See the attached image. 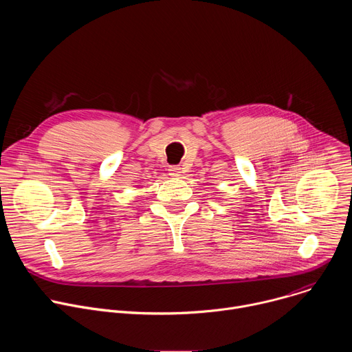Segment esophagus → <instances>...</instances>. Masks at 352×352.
Listing matches in <instances>:
<instances>
[{
  "instance_id": "1",
  "label": "esophagus",
  "mask_w": 352,
  "mask_h": 352,
  "mask_svg": "<svg viewBox=\"0 0 352 352\" xmlns=\"http://www.w3.org/2000/svg\"><path fill=\"white\" fill-rule=\"evenodd\" d=\"M168 174H170L171 177H179V175H181V167H178V166H171V167L168 168Z\"/></svg>"
}]
</instances>
